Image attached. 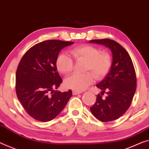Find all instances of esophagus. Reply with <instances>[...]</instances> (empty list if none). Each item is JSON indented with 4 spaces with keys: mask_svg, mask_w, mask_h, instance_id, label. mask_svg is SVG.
<instances>
[{
    "mask_svg": "<svg viewBox=\"0 0 149 149\" xmlns=\"http://www.w3.org/2000/svg\"><path fill=\"white\" fill-rule=\"evenodd\" d=\"M81 92H80V91H72L73 95H79V94H81Z\"/></svg>",
    "mask_w": 149,
    "mask_h": 149,
    "instance_id": "esophagus-1",
    "label": "esophagus"
}]
</instances>
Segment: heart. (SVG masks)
Here are the masks:
<instances>
[{
	"label": "heart",
	"mask_w": 149,
	"mask_h": 149,
	"mask_svg": "<svg viewBox=\"0 0 149 149\" xmlns=\"http://www.w3.org/2000/svg\"><path fill=\"white\" fill-rule=\"evenodd\" d=\"M70 53L76 61H86L84 71H90L81 74L76 73L66 79V86L72 90H84L93 82L94 77L97 80L103 79L111 67V54L107 52H100L98 48L94 46H78L70 50ZM56 65L61 73L68 74L72 71L74 63L71 57L63 53L57 57Z\"/></svg>",
	"instance_id": "1"
}]
</instances>
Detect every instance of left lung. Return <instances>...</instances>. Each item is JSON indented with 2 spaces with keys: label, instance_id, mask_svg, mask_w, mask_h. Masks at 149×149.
Listing matches in <instances>:
<instances>
[{
  "label": "left lung",
  "instance_id": "obj_1",
  "mask_svg": "<svg viewBox=\"0 0 149 149\" xmlns=\"http://www.w3.org/2000/svg\"><path fill=\"white\" fill-rule=\"evenodd\" d=\"M89 42L104 45L111 50L113 62L110 71L97 84L98 88L107 96L102 98L97 95V101L90 108L91 113L102 122L117 119L131 104L136 88L135 70L131 58L122 46L113 40L95 39Z\"/></svg>",
  "mask_w": 149,
  "mask_h": 149
}]
</instances>
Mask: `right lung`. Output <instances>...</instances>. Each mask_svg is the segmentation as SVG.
Segmentation results:
<instances>
[{
	"label": "right lung",
	"mask_w": 149,
	"mask_h": 149,
	"mask_svg": "<svg viewBox=\"0 0 149 149\" xmlns=\"http://www.w3.org/2000/svg\"><path fill=\"white\" fill-rule=\"evenodd\" d=\"M73 43L43 41L31 47L20 61L16 72V93L25 111L36 120H52L72 97L71 90L61 93L54 89L63 82L56 65L59 52Z\"/></svg>",
	"instance_id": "add662e5"
}]
</instances>
